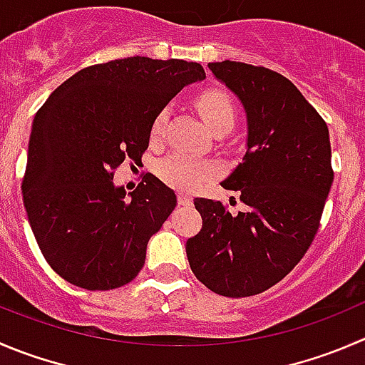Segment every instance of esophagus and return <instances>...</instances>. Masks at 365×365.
<instances>
[{
	"mask_svg": "<svg viewBox=\"0 0 365 365\" xmlns=\"http://www.w3.org/2000/svg\"><path fill=\"white\" fill-rule=\"evenodd\" d=\"M177 202H179V206H192V197L186 195V193H179V197H177Z\"/></svg>",
	"mask_w": 365,
	"mask_h": 365,
	"instance_id": "obj_1",
	"label": "esophagus"
}]
</instances>
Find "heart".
Masks as SVG:
<instances>
[{
    "instance_id": "obj_1",
    "label": "heart",
    "mask_w": 365,
    "mask_h": 365,
    "mask_svg": "<svg viewBox=\"0 0 365 365\" xmlns=\"http://www.w3.org/2000/svg\"><path fill=\"white\" fill-rule=\"evenodd\" d=\"M197 109H199L204 123L211 130L222 123L232 125V120H235L231 100L227 98L225 93L218 91V89L200 93L197 96ZM166 121H168V109H163L152 123V138L154 140H159L163 136ZM213 173L215 166L211 163L200 161V159L192 158L188 154H172L159 165L161 179L173 188L186 190V192L200 188Z\"/></svg>"
}]
</instances>
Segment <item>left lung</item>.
Masks as SVG:
<instances>
[{"label":"left lung","instance_id":"left-lung-1","mask_svg":"<svg viewBox=\"0 0 365 365\" xmlns=\"http://www.w3.org/2000/svg\"><path fill=\"white\" fill-rule=\"evenodd\" d=\"M247 120L245 155L220 182L245 211L195 199L199 235L186 242L197 279L225 297H247L283 279L319 229L333 182L328 125L283 75L244 62H211Z\"/></svg>","mask_w":365,"mask_h":365}]
</instances>
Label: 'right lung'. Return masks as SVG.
Here are the masks:
<instances>
[{
    "label": "right lung",
    "mask_w": 365,
    "mask_h": 365,
    "mask_svg": "<svg viewBox=\"0 0 365 365\" xmlns=\"http://www.w3.org/2000/svg\"><path fill=\"white\" fill-rule=\"evenodd\" d=\"M204 78L197 62L118 58L75 73L37 110L23 202L41 252L68 283L113 290L143 269L177 197L152 173L127 195L113 172L141 161L155 116Z\"/></svg>",
    "instance_id": "obj_1"
}]
</instances>
